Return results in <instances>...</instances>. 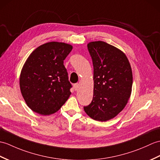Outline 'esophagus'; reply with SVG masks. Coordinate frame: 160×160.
I'll list each match as a JSON object with an SVG mask.
<instances>
[{
  "instance_id": "obj_1",
  "label": "esophagus",
  "mask_w": 160,
  "mask_h": 160,
  "mask_svg": "<svg viewBox=\"0 0 160 160\" xmlns=\"http://www.w3.org/2000/svg\"><path fill=\"white\" fill-rule=\"evenodd\" d=\"M73 87H74V89H75V91H79V89H80V84H79L78 83L74 84H73Z\"/></svg>"
}]
</instances>
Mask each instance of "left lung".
Wrapping results in <instances>:
<instances>
[{
  "label": "left lung",
  "instance_id": "left-lung-1",
  "mask_svg": "<svg viewBox=\"0 0 160 160\" xmlns=\"http://www.w3.org/2000/svg\"><path fill=\"white\" fill-rule=\"evenodd\" d=\"M93 65V98L84 110L92 119L107 121L127 105L133 83L130 63L125 53L102 41L87 44Z\"/></svg>",
  "mask_w": 160,
  "mask_h": 160
}]
</instances>
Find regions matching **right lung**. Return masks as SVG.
I'll list each match as a JSON object with an SVG mask.
<instances>
[{
	"instance_id": "obj_1",
	"label": "right lung",
	"mask_w": 160,
	"mask_h": 160,
	"mask_svg": "<svg viewBox=\"0 0 160 160\" xmlns=\"http://www.w3.org/2000/svg\"><path fill=\"white\" fill-rule=\"evenodd\" d=\"M72 46L51 42L41 45L29 55L20 76L21 93L33 112L54 114L71 95L72 84L63 61Z\"/></svg>"
}]
</instances>
